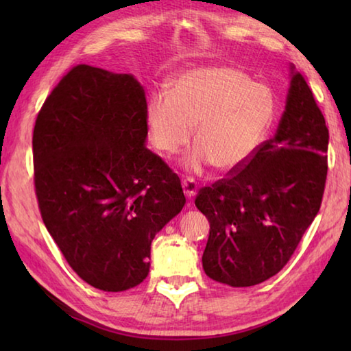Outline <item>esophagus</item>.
<instances>
[{
  "mask_svg": "<svg viewBox=\"0 0 351 351\" xmlns=\"http://www.w3.org/2000/svg\"><path fill=\"white\" fill-rule=\"evenodd\" d=\"M182 190H184V195H186L189 199H192L195 195H197L198 186H197V182H195L193 180H190V178H187V180L182 181Z\"/></svg>",
  "mask_w": 351,
  "mask_h": 351,
  "instance_id": "34e87169",
  "label": "esophagus"
}]
</instances>
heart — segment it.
<instances>
[{
	"mask_svg": "<svg viewBox=\"0 0 351 351\" xmlns=\"http://www.w3.org/2000/svg\"><path fill=\"white\" fill-rule=\"evenodd\" d=\"M152 144L175 154L193 136L198 145L184 165L203 171L215 165L232 171L254 156L274 117L269 90L240 69L198 68L184 73L171 85V96L154 93L145 110Z\"/></svg>",
	"mask_w": 351,
	"mask_h": 351,
	"instance_id": "b5f03b06",
	"label": "heart"
}]
</instances>
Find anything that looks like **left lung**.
<instances>
[{
    "mask_svg": "<svg viewBox=\"0 0 351 351\" xmlns=\"http://www.w3.org/2000/svg\"><path fill=\"white\" fill-rule=\"evenodd\" d=\"M326 150L322 111L291 64L287 105L274 138L195 198L210 223L203 254L207 276L234 288L252 287L288 263L320 209Z\"/></svg>",
    "mask_w": 351,
    "mask_h": 351,
    "instance_id": "obj_1",
    "label": "left lung"
}]
</instances>
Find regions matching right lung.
Returning <instances> with one entry per match:
<instances>
[{
    "mask_svg": "<svg viewBox=\"0 0 351 351\" xmlns=\"http://www.w3.org/2000/svg\"><path fill=\"white\" fill-rule=\"evenodd\" d=\"M147 99L132 74L77 64L45 100L32 136L41 218L68 265L119 293L150 271V246L186 204L145 139Z\"/></svg>",
    "mask_w": 351,
    "mask_h": 351,
    "instance_id": "add662e5",
    "label": "right lung"
}]
</instances>
